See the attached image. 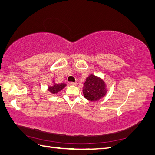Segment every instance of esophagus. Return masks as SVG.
Segmentation results:
<instances>
[{"mask_svg": "<svg viewBox=\"0 0 155 155\" xmlns=\"http://www.w3.org/2000/svg\"><path fill=\"white\" fill-rule=\"evenodd\" d=\"M69 85H71V86H76V85H77V83H72V82H70V83H68Z\"/></svg>", "mask_w": 155, "mask_h": 155, "instance_id": "34e87169", "label": "esophagus"}]
</instances>
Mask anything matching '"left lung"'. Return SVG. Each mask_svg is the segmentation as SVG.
Here are the masks:
<instances>
[{
    "label": "left lung",
    "mask_w": 155,
    "mask_h": 155,
    "mask_svg": "<svg viewBox=\"0 0 155 155\" xmlns=\"http://www.w3.org/2000/svg\"><path fill=\"white\" fill-rule=\"evenodd\" d=\"M83 92L86 99L95 102L104 97L108 92V88L103 78L91 74L84 83Z\"/></svg>",
    "instance_id": "8db88e82"
}]
</instances>
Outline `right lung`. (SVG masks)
Masks as SVG:
<instances>
[{
	"label": "right lung",
	"instance_id": "1",
	"mask_svg": "<svg viewBox=\"0 0 155 155\" xmlns=\"http://www.w3.org/2000/svg\"><path fill=\"white\" fill-rule=\"evenodd\" d=\"M66 86H67V84L64 83H56L55 81L52 80V85H48L47 89L51 94H56L65 88Z\"/></svg>",
	"mask_w": 155,
	"mask_h": 155
}]
</instances>
